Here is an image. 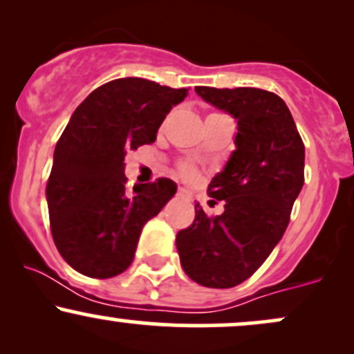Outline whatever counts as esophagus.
Here are the masks:
<instances>
[{"mask_svg": "<svg viewBox=\"0 0 354 354\" xmlns=\"http://www.w3.org/2000/svg\"><path fill=\"white\" fill-rule=\"evenodd\" d=\"M178 194H180V196H186V198H188V196H189V191L186 189V188H178Z\"/></svg>", "mask_w": 354, "mask_h": 354, "instance_id": "esophagus-1", "label": "esophagus"}]
</instances>
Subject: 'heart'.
Masks as SVG:
<instances>
[{
    "label": "heart",
    "instance_id": "b5f03b06",
    "mask_svg": "<svg viewBox=\"0 0 354 354\" xmlns=\"http://www.w3.org/2000/svg\"><path fill=\"white\" fill-rule=\"evenodd\" d=\"M213 115H218V113H213ZM181 173H183V176H186L188 180H194V178H196V169H194L191 165H183Z\"/></svg>",
    "mask_w": 354,
    "mask_h": 354
}]
</instances>
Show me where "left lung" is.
Listing matches in <instances>:
<instances>
[{
    "mask_svg": "<svg viewBox=\"0 0 354 354\" xmlns=\"http://www.w3.org/2000/svg\"><path fill=\"white\" fill-rule=\"evenodd\" d=\"M194 91L236 120V149L208 186L211 198L225 200V211L209 218L196 203L193 225L176 234V248L193 281L233 288L265 263L286 231L304 183V145L274 93L209 86Z\"/></svg>",
    "mask_w": 354,
    "mask_h": 354,
    "instance_id": "1",
    "label": "left lung"
}]
</instances>
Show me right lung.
<instances>
[{
	"label": "right lung",
	"mask_w": 354,
	"mask_h": 354,
	"mask_svg": "<svg viewBox=\"0 0 354 354\" xmlns=\"http://www.w3.org/2000/svg\"><path fill=\"white\" fill-rule=\"evenodd\" d=\"M186 96V88L120 78L75 109L46 185L53 239L73 270L106 279L131 265L141 230L174 196L176 183L160 178L128 191L126 151L154 143L166 115Z\"/></svg>",
	"instance_id": "right-lung-1"
}]
</instances>
